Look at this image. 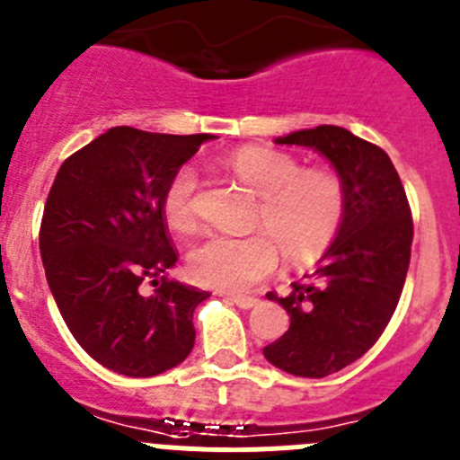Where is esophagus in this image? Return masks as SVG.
Masks as SVG:
<instances>
[{"label":"esophagus","instance_id":"1","mask_svg":"<svg viewBox=\"0 0 460 460\" xmlns=\"http://www.w3.org/2000/svg\"><path fill=\"white\" fill-rule=\"evenodd\" d=\"M229 300L240 309H252L259 305V297H252V296H229Z\"/></svg>","mask_w":460,"mask_h":460}]
</instances>
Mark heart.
<instances>
[{
	"label": "heart",
	"instance_id": "heart-1",
	"mask_svg": "<svg viewBox=\"0 0 460 460\" xmlns=\"http://www.w3.org/2000/svg\"><path fill=\"white\" fill-rule=\"evenodd\" d=\"M225 167L254 194L259 208L250 235H210L190 252L194 281L217 291L245 293L272 275L279 247L296 263L321 259L339 238L349 213V190L341 173L330 167H307L284 151L243 146L229 153ZM199 176L183 164L173 172L163 194V215L173 231L197 226Z\"/></svg>",
	"mask_w": 460,
	"mask_h": 460
}]
</instances>
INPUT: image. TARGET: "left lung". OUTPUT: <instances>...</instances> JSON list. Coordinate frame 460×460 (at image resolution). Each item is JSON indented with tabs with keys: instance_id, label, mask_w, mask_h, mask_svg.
<instances>
[{
	"instance_id": "obj_1",
	"label": "left lung",
	"mask_w": 460,
	"mask_h": 460,
	"mask_svg": "<svg viewBox=\"0 0 460 460\" xmlns=\"http://www.w3.org/2000/svg\"><path fill=\"white\" fill-rule=\"evenodd\" d=\"M277 144L316 148L349 190L346 222L309 281L268 293L291 325L263 355L277 369L323 378L353 364L385 332L411 266L412 213L390 155L339 126L297 130Z\"/></svg>"
}]
</instances>
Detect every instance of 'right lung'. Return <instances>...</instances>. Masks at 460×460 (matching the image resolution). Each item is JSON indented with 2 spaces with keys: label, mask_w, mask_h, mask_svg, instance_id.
<instances>
[{
  "label": "right lung",
  "mask_w": 460,
  "mask_h": 460,
  "mask_svg": "<svg viewBox=\"0 0 460 460\" xmlns=\"http://www.w3.org/2000/svg\"><path fill=\"white\" fill-rule=\"evenodd\" d=\"M213 135L110 128L57 172L39 245L61 318L98 364L132 378L173 369L194 346L192 314L210 293L176 266L163 215L169 179Z\"/></svg>",
  "instance_id": "add662e5"
}]
</instances>
